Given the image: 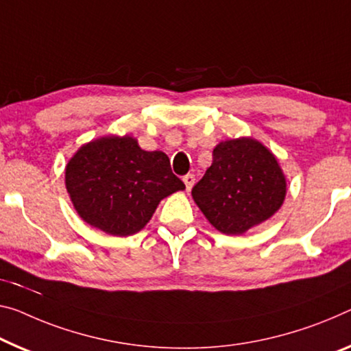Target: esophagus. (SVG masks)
<instances>
[{
  "mask_svg": "<svg viewBox=\"0 0 351 351\" xmlns=\"http://www.w3.org/2000/svg\"><path fill=\"white\" fill-rule=\"evenodd\" d=\"M183 183H185L186 186V191H190L193 185H194V176L193 174H186L185 177H183Z\"/></svg>",
  "mask_w": 351,
  "mask_h": 351,
  "instance_id": "obj_1",
  "label": "esophagus"
}]
</instances>
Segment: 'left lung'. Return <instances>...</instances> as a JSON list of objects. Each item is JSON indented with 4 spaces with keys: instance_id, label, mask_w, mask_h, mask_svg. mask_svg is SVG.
I'll list each match as a JSON object with an SVG mask.
<instances>
[{
    "instance_id": "obj_1",
    "label": "left lung",
    "mask_w": 351,
    "mask_h": 351,
    "mask_svg": "<svg viewBox=\"0 0 351 351\" xmlns=\"http://www.w3.org/2000/svg\"><path fill=\"white\" fill-rule=\"evenodd\" d=\"M287 180L278 158L251 136L226 139L191 196L221 234L241 235L282 207Z\"/></svg>"
}]
</instances>
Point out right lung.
I'll return each instance as SVG.
<instances>
[{
	"mask_svg": "<svg viewBox=\"0 0 351 351\" xmlns=\"http://www.w3.org/2000/svg\"><path fill=\"white\" fill-rule=\"evenodd\" d=\"M66 188L84 223L108 235L138 234L158 204L185 190L168 155L147 152L138 139L101 136L83 144L66 165Z\"/></svg>",
	"mask_w": 351,
	"mask_h": 351,
	"instance_id": "1",
	"label": "right lung"
}]
</instances>
